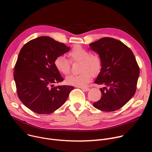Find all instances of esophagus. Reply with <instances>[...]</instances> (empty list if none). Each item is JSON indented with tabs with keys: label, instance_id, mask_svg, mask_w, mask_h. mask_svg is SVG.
Wrapping results in <instances>:
<instances>
[{
	"label": "esophagus",
	"instance_id": "34e87169",
	"mask_svg": "<svg viewBox=\"0 0 152 152\" xmlns=\"http://www.w3.org/2000/svg\"><path fill=\"white\" fill-rule=\"evenodd\" d=\"M80 88L84 91H88L89 90V88H88V87H80Z\"/></svg>",
	"mask_w": 152,
	"mask_h": 152
}]
</instances>
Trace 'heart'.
<instances>
[{
  "mask_svg": "<svg viewBox=\"0 0 152 152\" xmlns=\"http://www.w3.org/2000/svg\"><path fill=\"white\" fill-rule=\"evenodd\" d=\"M71 62L79 61L78 75H71L66 77L67 84L77 87H84L89 83L91 75H97L102 66V61L100 55L91 53L88 50L80 45L75 46L68 53ZM54 65L60 73L67 75L71 68V63L63 56H58L54 60Z\"/></svg>",
  "mask_w": 152,
  "mask_h": 152,
  "instance_id": "obj_1",
  "label": "heart"
}]
</instances>
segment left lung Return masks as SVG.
I'll use <instances>...</instances> for the list:
<instances>
[{"instance_id":"1","label":"left lung","mask_w":152,"mask_h":152,"mask_svg":"<svg viewBox=\"0 0 152 152\" xmlns=\"http://www.w3.org/2000/svg\"><path fill=\"white\" fill-rule=\"evenodd\" d=\"M89 46L99 54L102 61L95 83L104 86L100 89L101 99L93 105L103 111L119 110L129 102L137 89L140 69L135 56L127 45L111 37H103Z\"/></svg>"}]
</instances>
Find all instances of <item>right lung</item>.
I'll return each instance as SVG.
<instances>
[{
    "label": "right lung",
    "mask_w": 152,
    "mask_h": 152,
    "mask_svg": "<svg viewBox=\"0 0 152 152\" xmlns=\"http://www.w3.org/2000/svg\"><path fill=\"white\" fill-rule=\"evenodd\" d=\"M70 47L48 36L31 40L23 45L14 68L13 77L18 98L39 114H50L61 107L75 87L54 84L63 81L54 65L58 56Z\"/></svg>",
    "instance_id": "add662e5"
}]
</instances>
